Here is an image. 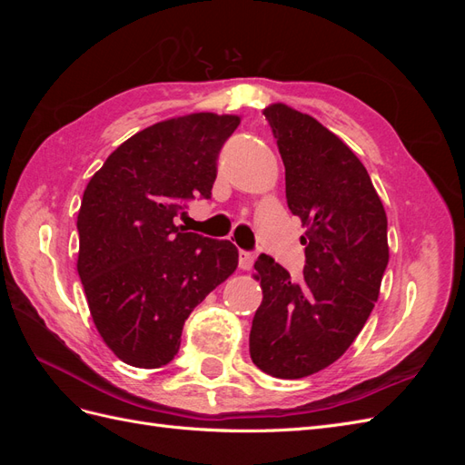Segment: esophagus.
<instances>
[{
	"label": "esophagus",
	"mask_w": 465,
	"mask_h": 465,
	"mask_svg": "<svg viewBox=\"0 0 465 465\" xmlns=\"http://www.w3.org/2000/svg\"><path fill=\"white\" fill-rule=\"evenodd\" d=\"M254 260H256L254 252L241 250V254H238V263H241L242 270H252V265H254Z\"/></svg>",
	"instance_id": "obj_1"
}]
</instances>
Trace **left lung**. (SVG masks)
Instances as JSON below:
<instances>
[{
  "instance_id": "obj_1",
  "label": "left lung",
  "mask_w": 465,
  "mask_h": 465,
  "mask_svg": "<svg viewBox=\"0 0 465 465\" xmlns=\"http://www.w3.org/2000/svg\"><path fill=\"white\" fill-rule=\"evenodd\" d=\"M285 164V195L306 232L302 279L260 254L263 301L250 357L275 378H302L340 359L367 323L388 265V219L367 168L340 137L285 104L263 110Z\"/></svg>"
}]
</instances>
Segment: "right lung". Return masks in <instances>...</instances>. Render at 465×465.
<instances>
[{"instance_id": "obj_1", "label": "right lung", "mask_w": 465, "mask_h": 465, "mask_svg": "<svg viewBox=\"0 0 465 465\" xmlns=\"http://www.w3.org/2000/svg\"><path fill=\"white\" fill-rule=\"evenodd\" d=\"M238 124L211 112L154 124L112 153L83 193L77 272L98 333L132 367L171 362L193 308L236 270L231 241L184 232L174 217L211 198Z\"/></svg>"}]
</instances>
